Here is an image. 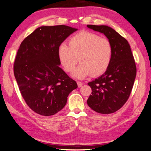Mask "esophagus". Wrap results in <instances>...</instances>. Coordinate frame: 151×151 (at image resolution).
I'll list each match as a JSON object with an SVG mask.
<instances>
[{
  "label": "esophagus",
  "instance_id": "34e87169",
  "mask_svg": "<svg viewBox=\"0 0 151 151\" xmlns=\"http://www.w3.org/2000/svg\"><path fill=\"white\" fill-rule=\"evenodd\" d=\"M77 85H78V87L80 88V87H81L83 85V83H82V82H81V81H78V82H77Z\"/></svg>",
  "mask_w": 151,
  "mask_h": 151
}]
</instances>
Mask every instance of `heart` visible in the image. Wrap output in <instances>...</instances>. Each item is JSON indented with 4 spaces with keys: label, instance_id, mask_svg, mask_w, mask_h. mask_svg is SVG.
Masks as SVG:
<instances>
[{
    "label": "heart",
    "instance_id": "obj_1",
    "mask_svg": "<svg viewBox=\"0 0 151 151\" xmlns=\"http://www.w3.org/2000/svg\"><path fill=\"white\" fill-rule=\"evenodd\" d=\"M112 56V47L106 38L93 32L83 31L69 39V45L62 43L58 57L64 69L70 73L78 60L81 64L73 72V76L83 78L103 75L108 69Z\"/></svg>",
    "mask_w": 151,
    "mask_h": 151
}]
</instances>
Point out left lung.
Masks as SVG:
<instances>
[{"label":"left lung","instance_id":"left-lung-1","mask_svg":"<svg viewBox=\"0 0 151 151\" xmlns=\"http://www.w3.org/2000/svg\"><path fill=\"white\" fill-rule=\"evenodd\" d=\"M87 27L103 33L112 47V59L108 69L88 83L92 93L87 104L99 113H113L129 98L136 78V64L129 42L113 29L106 25L88 24Z\"/></svg>","mask_w":151,"mask_h":151}]
</instances>
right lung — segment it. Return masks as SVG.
I'll return each mask as SVG.
<instances>
[{"label":"right lung","mask_w":151,"mask_h":151,"mask_svg":"<svg viewBox=\"0 0 151 151\" xmlns=\"http://www.w3.org/2000/svg\"><path fill=\"white\" fill-rule=\"evenodd\" d=\"M77 30L66 25L42 26L23 40L14 64V75L22 96L30 109L42 116L62 110L76 81L59 67L58 47Z\"/></svg>","instance_id":"1"}]
</instances>
